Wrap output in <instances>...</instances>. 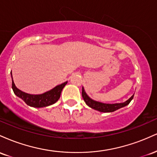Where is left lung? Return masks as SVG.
I'll return each mask as SVG.
<instances>
[{
  "label": "left lung",
  "instance_id": "left-lung-1",
  "mask_svg": "<svg viewBox=\"0 0 157 157\" xmlns=\"http://www.w3.org/2000/svg\"><path fill=\"white\" fill-rule=\"evenodd\" d=\"M134 95H132L130 98L128 100H126L124 102H120V103H114V104H109V103H102V102L95 101V100H92L91 98L88 96L87 94L85 91L84 88L82 87V96L85 102L86 105L89 106L91 109L97 110V111H100V112H113V111H117V110L121 109L122 107L128 105L131 100L134 98Z\"/></svg>",
  "mask_w": 157,
  "mask_h": 157
}]
</instances>
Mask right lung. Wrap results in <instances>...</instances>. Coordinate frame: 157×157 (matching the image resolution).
<instances>
[{
    "label": "right lung",
    "instance_id": "obj_1",
    "mask_svg": "<svg viewBox=\"0 0 157 157\" xmlns=\"http://www.w3.org/2000/svg\"><path fill=\"white\" fill-rule=\"evenodd\" d=\"M11 76H12V88L15 94L17 97L22 99L27 105L34 108L47 107V106L55 103L60 98L63 89L67 84V81H66L63 83L55 86L54 89H51L50 91L41 94H30L23 92V91L17 89L13 81L12 72H11Z\"/></svg>",
    "mask_w": 157,
    "mask_h": 157
}]
</instances>
